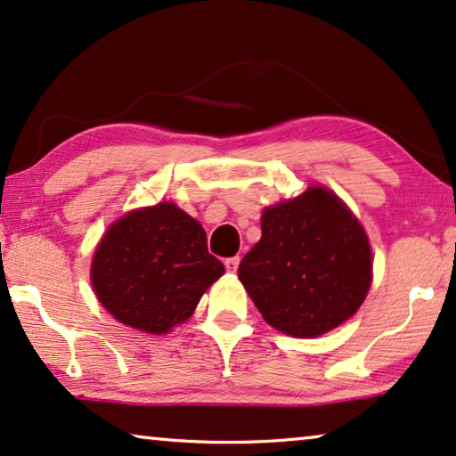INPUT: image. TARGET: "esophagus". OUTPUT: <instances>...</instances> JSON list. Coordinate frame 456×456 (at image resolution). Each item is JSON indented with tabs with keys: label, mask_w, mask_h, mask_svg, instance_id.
Segmentation results:
<instances>
[{
	"label": "esophagus",
	"mask_w": 456,
	"mask_h": 456,
	"mask_svg": "<svg viewBox=\"0 0 456 456\" xmlns=\"http://www.w3.org/2000/svg\"><path fill=\"white\" fill-rule=\"evenodd\" d=\"M239 264H240L239 255H236V257H228L226 261H224V265H226V270H228L230 273H234L236 270H239Z\"/></svg>",
	"instance_id": "34e87169"
}]
</instances>
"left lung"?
<instances>
[{
  "instance_id": "8db88e82",
  "label": "left lung",
  "mask_w": 456,
  "mask_h": 456,
  "mask_svg": "<svg viewBox=\"0 0 456 456\" xmlns=\"http://www.w3.org/2000/svg\"><path fill=\"white\" fill-rule=\"evenodd\" d=\"M239 278L264 320L315 338L357 314L371 286V247L353 211L326 186L264 209L261 239Z\"/></svg>"
}]
</instances>
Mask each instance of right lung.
<instances>
[{
	"label": "right lung",
	"instance_id": "1",
	"mask_svg": "<svg viewBox=\"0 0 456 456\" xmlns=\"http://www.w3.org/2000/svg\"><path fill=\"white\" fill-rule=\"evenodd\" d=\"M222 273L201 224L170 201L111 224L91 264L99 303L124 326L149 334H167L189 320Z\"/></svg>",
	"mask_w": 456,
	"mask_h": 456
}]
</instances>
